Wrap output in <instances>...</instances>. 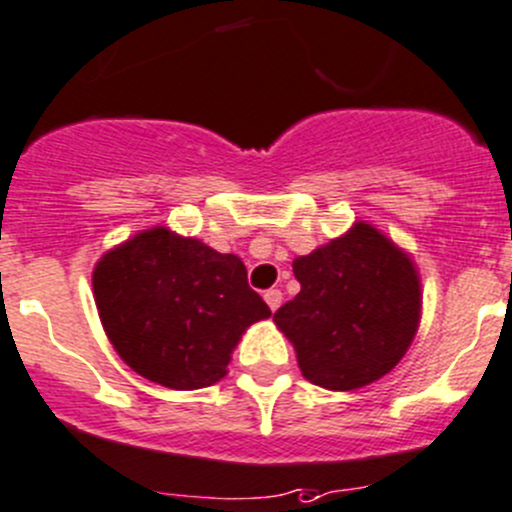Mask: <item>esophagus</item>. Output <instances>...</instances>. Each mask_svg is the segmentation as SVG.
Here are the masks:
<instances>
[{"label": "esophagus", "instance_id": "1", "mask_svg": "<svg viewBox=\"0 0 512 512\" xmlns=\"http://www.w3.org/2000/svg\"><path fill=\"white\" fill-rule=\"evenodd\" d=\"M265 302H267V307H270V310L275 312L277 307L282 305V292L280 290H267L265 292Z\"/></svg>", "mask_w": 512, "mask_h": 512}]
</instances>
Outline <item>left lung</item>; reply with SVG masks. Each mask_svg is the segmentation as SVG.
<instances>
[{"mask_svg": "<svg viewBox=\"0 0 512 512\" xmlns=\"http://www.w3.org/2000/svg\"><path fill=\"white\" fill-rule=\"evenodd\" d=\"M300 292L275 312L305 380L325 390L365 388L413 345L423 290L413 257L370 222L292 262Z\"/></svg>", "mask_w": 512, "mask_h": 512, "instance_id": "1", "label": "left lung"}]
</instances>
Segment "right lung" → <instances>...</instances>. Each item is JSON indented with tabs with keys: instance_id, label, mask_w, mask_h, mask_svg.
<instances>
[{
	"instance_id": "right-lung-1",
	"label": "right lung",
	"mask_w": 512,
	"mask_h": 512,
	"mask_svg": "<svg viewBox=\"0 0 512 512\" xmlns=\"http://www.w3.org/2000/svg\"><path fill=\"white\" fill-rule=\"evenodd\" d=\"M92 290L117 355L170 390L220 382L247 327L272 315L247 285L240 257L165 225L104 252Z\"/></svg>"
}]
</instances>
